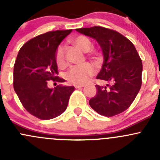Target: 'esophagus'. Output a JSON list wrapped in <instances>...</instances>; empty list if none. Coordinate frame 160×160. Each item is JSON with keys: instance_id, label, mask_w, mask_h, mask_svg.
<instances>
[{"instance_id": "obj_1", "label": "esophagus", "mask_w": 160, "mask_h": 160, "mask_svg": "<svg viewBox=\"0 0 160 160\" xmlns=\"http://www.w3.org/2000/svg\"><path fill=\"white\" fill-rule=\"evenodd\" d=\"M74 87H75V88H77H77H83V87H84V85H78V84H76Z\"/></svg>"}]
</instances>
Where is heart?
Segmentation results:
<instances>
[{
  "label": "heart",
  "mask_w": 160,
  "mask_h": 160,
  "mask_svg": "<svg viewBox=\"0 0 160 160\" xmlns=\"http://www.w3.org/2000/svg\"><path fill=\"white\" fill-rule=\"evenodd\" d=\"M74 45L83 52H88L92 48V42L88 37L85 35H77L72 39ZM66 46L60 44L56 50V62L59 67H64L67 64L65 57ZM95 69L93 65L90 63L83 64L81 66H75L69 70L67 73V80L73 84L82 85L86 83L90 77L94 74Z\"/></svg>",
  "instance_id": "heart-1"
}]
</instances>
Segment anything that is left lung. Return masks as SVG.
Returning a JSON list of instances; mask_svg holds the SVG:
<instances>
[{
  "label": "left lung",
  "instance_id": "1",
  "mask_svg": "<svg viewBox=\"0 0 160 160\" xmlns=\"http://www.w3.org/2000/svg\"><path fill=\"white\" fill-rule=\"evenodd\" d=\"M95 38L104 54L102 68L97 79L108 82L96 85L97 94L89 101L101 115L112 117L130 107L142 86V62L133 43L116 31L101 26L77 28Z\"/></svg>",
  "mask_w": 160,
  "mask_h": 160
}]
</instances>
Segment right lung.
<instances>
[{
	"mask_svg": "<svg viewBox=\"0 0 160 160\" xmlns=\"http://www.w3.org/2000/svg\"><path fill=\"white\" fill-rule=\"evenodd\" d=\"M71 32L52 31L28 40L19 50L14 62V91L25 110L42 120L62 114L74 91V87L58 85L54 89L47 87V81L58 78L56 50ZM57 81L63 83L65 80L59 78Z\"/></svg>",
	"mask_w": 160,
	"mask_h": 160,
	"instance_id": "add662e5",
	"label": "right lung"
}]
</instances>
